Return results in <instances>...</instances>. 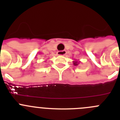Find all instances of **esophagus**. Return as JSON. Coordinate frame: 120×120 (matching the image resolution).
I'll return each mask as SVG.
<instances>
[{
	"label": "esophagus",
	"instance_id": "34e87169",
	"mask_svg": "<svg viewBox=\"0 0 120 120\" xmlns=\"http://www.w3.org/2000/svg\"><path fill=\"white\" fill-rule=\"evenodd\" d=\"M66 53H67L66 50H61V51H58V55H65Z\"/></svg>",
	"mask_w": 120,
	"mask_h": 120
}]
</instances>
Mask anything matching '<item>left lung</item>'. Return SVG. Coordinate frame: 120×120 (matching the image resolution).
<instances>
[{
	"mask_svg": "<svg viewBox=\"0 0 120 120\" xmlns=\"http://www.w3.org/2000/svg\"><path fill=\"white\" fill-rule=\"evenodd\" d=\"M77 64H77V62H75V63H74V65H77Z\"/></svg>",
	"mask_w": 120,
	"mask_h": 120,
	"instance_id": "left-lung-1",
	"label": "left lung"
}]
</instances>
